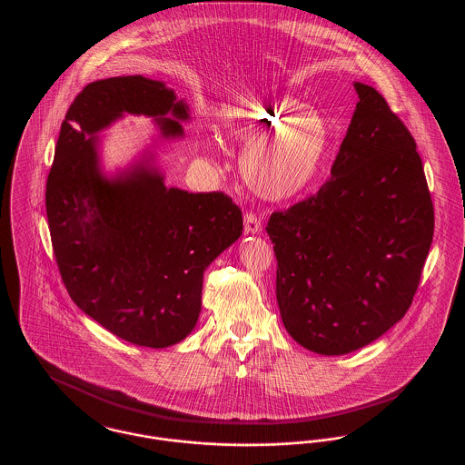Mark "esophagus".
I'll return each instance as SVG.
<instances>
[{
  "label": "esophagus",
  "instance_id": "1",
  "mask_svg": "<svg viewBox=\"0 0 465 465\" xmlns=\"http://www.w3.org/2000/svg\"><path fill=\"white\" fill-rule=\"evenodd\" d=\"M262 232V222L256 214L252 213H247L243 216V233L245 235H254V233H260Z\"/></svg>",
  "mask_w": 465,
  "mask_h": 465
}]
</instances>
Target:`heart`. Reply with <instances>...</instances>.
Here are the masks:
<instances>
[{
  "label": "heart",
  "instance_id": "1",
  "mask_svg": "<svg viewBox=\"0 0 465 465\" xmlns=\"http://www.w3.org/2000/svg\"><path fill=\"white\" fill-rule=\"evenodd\" d=\"M230 131L249 144L243 173L266 199H296L309 192L330 148L324 125L302 120L281 103L260 97L243 99L232 110Z\"/></svg>",
  "mask_w": 465,
  "mask_h": 465
}]
</instances>
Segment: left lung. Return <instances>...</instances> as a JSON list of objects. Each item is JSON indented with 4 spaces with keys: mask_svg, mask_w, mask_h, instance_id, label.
Listing matches in <instances>:
<instances>
[{
    "mask_svg": "<svg viewBox=\"0 0 465 465\" xmlns=\"http://www.w3.org/2000/svg\"><path fill=\"white\" fill-rule=\"evenodd\" d=\"M354 89L331 177L266 224L284 328L322 355L354 352L404 317L434 235L413 135L380 92L361 82Z\"/></svg>",
    "mask_w": 465,
    "mask_h": 465,
    "instance_id": "1",
    "label": "left lung"
}]
</instances>
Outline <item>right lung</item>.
<instances>
[{
	"instance_id": "right-lung-1",
	"label": "right lung",
	"mask_w": 465,
	"mask_h": 465,
	"mask_svg": "<svg viewBox=\"0 0 465 465\" xmlns=\"http://www.w3.org/2000/svg\"><path fill=\"white\" fill-rule=\"evenodd\" d=\"M125 113L153 118L165 139L183 137L190 120L163 82L135 74L89 84L61 125L46 218L73 302L118 338L163 349L193 331L203 272L242 235V213L222 192L165 186L152 152L106 176L99 133Z\"/></svg>"
}]
</instances>
